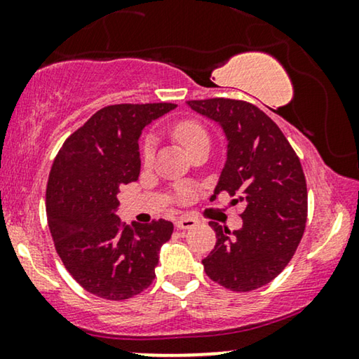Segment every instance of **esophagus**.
<instances>
[{"mask_svg":"<svg viewBox=\"0 0 359 359\" xmlns=\"http://www.w3.org/2000/svg\"><path fill=\"white\" fill-rule=\"evenodd\" d=\"M198 222H199V220L191 217V215H183V217H180L178 220H176V229H180V230L191 229V227H194V225Z\"/></svg>","mask_w":359,"mask_h":359,"instance_id":"34e87169","label":"esophagus"}]
</instances>
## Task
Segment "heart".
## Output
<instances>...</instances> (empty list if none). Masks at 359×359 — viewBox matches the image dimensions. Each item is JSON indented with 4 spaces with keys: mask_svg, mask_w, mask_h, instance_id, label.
Returning <instances> with one entry per match:
<instances>
[{
    "mask_svg": "<svg viewBox=\"0 0 359 359\" xmlns=\"http://www.w3.org/2000/svg\"><path fill=\"white\" fill-rule=\"evenodd\" d=\"M173 130V135L178 139L181 144L184 145V149L191 151L196 145L203 144V142H209V134L205 130V127L201 124L198 119L194 117H183V119H178L171 127ZM155 149H156V139L155 135L149 134L144 139V144H142V161L145 165H150L155 158ZM181 201H189L193 199L194 193L189 188H180L178 191Z\"/></svg>",
    "mask_w": 359,
    "mask_h": 359,
    "instance_id": "1",
    "label": "heart"
}]
</instances>
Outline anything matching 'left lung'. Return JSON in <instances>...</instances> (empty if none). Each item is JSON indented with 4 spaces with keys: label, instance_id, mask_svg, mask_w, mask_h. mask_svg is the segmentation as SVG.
Instances as JSON below:
<instances>
[{
    "label": "left lung",
    "instance_id": "8db88e82",
    "mask_svg": "<svg viewBox=\"0 0 359 359\" xmlns=\"http://www.w3.org/2000/svg\"><path fill=\"white\" fill-rule=\"evenodd\" d=\"M186 102L219 122L229 140L212 199L229 193L232 204L245 205L240 230L209 222L217 242L203 259L204 271L230 291H255L287 266L304 235L307 184L301 161L276 122L252 102L229 97Z\"/></svg>",
    "mask_w": 359,
    "mask_h": 359
}]
</instances>
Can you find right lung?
<instances>
[{
  "mask_svg": "<svg viewBox=\"0 0 359 359\" xmlns=\"http://www.w3.org/2000/svg\"><path fill=\"white\" fill-rule=\"evenodd\" d=\"M171 102L112 104L63 142L47 181V220L63 266L88 292L126 301L155 278L170 220L126 225L116 215L121 186L139 180L142 129Z\"/></svg>",
  "mask_w": 359,
  "mask_h": 359,
  "instance_id": "right-lung-1",
  "label": "right lung"
}]
</instances>
